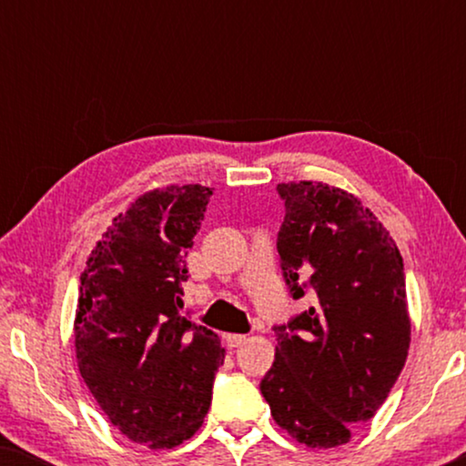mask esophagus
<instances>
[{
  "instance_id": "obj_1",
  "label": "esophagus",
  "mask_w": 466,
  "mask_h": 466,
  "mask_svg": "<svg viewBox=\"0 0 466 466\" xmlns=\"http://www.w3.org/2000/svg\"><path fill=\"white\" fill-rule=\"evenodd\" d=\"M225 339H227V346H228V348H239L241 343L246 341V335L231 333V335H225Z\"/></svg>"
}]
</instances>
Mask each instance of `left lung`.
<instances>
[{
  "label": "left lung",
  "instance_id": "obj_1",
  "mask_svg": "<svg viewBox=\"0 0 466 466\" xmlns=\"http://www.w3.org/2000/svg\"><path fill=\"white\" fill-rule=\"evenodd\" d=\"M278 254L289 295L314 308L276 324V360L260 392L308 448H337L375 416L411 341L403 258L384 225L341 188L278 184Z\"/></svg>",
  "mask_w": 466,
  "mask_h": 466
}]
</instances>
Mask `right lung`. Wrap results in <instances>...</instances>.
Returning a JSON list of instances; mask_svg holds the SVG:
<instances>
[{
  "label": "right lung",
  "mask_w": 466,
  "mask_h": 466,
  "mask_svg": "<svg viewBox=\"0 0 466 466\" xmlns=\"http://www.w3.org/2000/svg\"><path fill=\"white\" fill-rule=\"evenodd\" d=\"M212 188L152 190L114 218L86 260L76 359L107 420L139 445L176 448L199 431L225 348L180 314L187 254Z\"/></svg>",
  "instance_id": "obj_1"
}]
</instances>
